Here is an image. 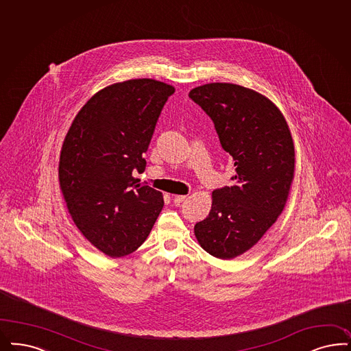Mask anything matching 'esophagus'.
Instances as JSON below:
<instances>
[{
  "label": "esophagus",
  "mask_w": 351,
  "mask_h": 351,
  "mask_svg": "<svg viewBox=\"0 0 351 351\" xmlns=\"http://www.w3.org/2000/svg\"><path fill=\"white\" fill-rule=\"evenodd\" d=\"M186 195H173V200L176 204H181L182 202L186 200Z\"/></svg>",
  "instance_id": "34e87169"
}]
</instances>
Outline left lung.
<instances>
[{"mask_svg": "<svg viewBox=\"0 0 351 351\" xmlns=\"http://www.w3.org/2000/svg\"><path fill=\"white\" fill-rule=\"evenodd\" d=\"M189 96L212 118L235 167L233 184L212 193L209 215L195 225V237L212 256L234 259L282 213L295 171L294 142L281 110L259 92L208 83Z\"/></svg>", "mask_w": 351, "mask_h": 351, "instance_id": "8db88e82", "label": "left lung"}]
</instances>
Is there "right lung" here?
Segmentation results:
<instances>
[{"label": "right lung", "mask_w": 351, "mask_h": 351, "mask_svg": "<svg viewBox=\"0 0 351 351\" xmlns=\"http://www.w3.org/2000/svg\"><path fill=\"white\" fill-rule=\"evenodd\" d=\"M174 87L156 79H130L96 92L66 134L58 180L79 232L110 258L143 245L164 207V196L143 186V154Z\"/></svg>", "instance_id": "obj_1"}]
</instances>
